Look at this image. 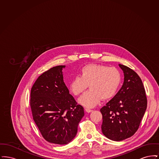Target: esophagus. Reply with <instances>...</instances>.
Returning <instances> with one entry per match:
<instances>
[{
	"label": "esophagus",
	"instance_id": "1",
	"mask_svg": "<svg viewBox=\"0 0 159 159\" xmlns=\"http://www.w3.org/2000/svg\"><path fill=\"white\" fill-rule=\"evenodd\" d=\"M86 111L87 112V113H91V112H92L93 111V110H91V109H89V108H86Z\"/></svg>",
	"mask_w": 159,
	"mask_h": 159
}]
</instances>
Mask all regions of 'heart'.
<instances>
[{"label": "heart", "mask_w": 159, "mask_h": 159, "mask_svg": "<svg viewBox=\"0 0 159 159\" xmlns=\"http://www.w3.org/2000/svg\"><path fill=\"white\" fill-rule=\"evenodd\" d=\"M121 82V74L117 68L101 64H89L81 70L80 76H77L70 83V89L75 95H79L89 85V91L81 97L80 104L92 108L101 99L111 98L116 94Z\"/></svg>", "instance_id": "obj_1"}]
</instances>
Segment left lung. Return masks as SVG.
<instances>
[{"label": "left lung", "mask_w": 159, "mask_h": 159, "mask_svg": "<svg viewBox=\"0 0 159 159\" xmlns=\"http://www.w3.org/2000/svg\"><path fill=\"white\" fill-rule=\"evenodd\" d=\"M124 73L120 89L101 108L102 132L108 139L120 141L134 135L147 109V100L143 82L133 70L119 64Z\"/></svg>", "instance_id": "8db88e82"}]
</instances>
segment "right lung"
<instances>
[{
    "mask_svg": "<svg viewBox=\"0 0 159 159\" xmlns=\"http://www.w3.org/2000/svg\"><path fill=\"white\" fill-rule=\"evenodd\" d=\"M66 66L50 68L41 75L31 89L33 120L49 143L64 145L76 136L83 107L77 105L63 80Z\"/></svg>",
    "mask_w": 159,
    "mask_h": 159,
    "instance_id": "add662e5",
    "label": "right lung"
}]
</instances>
